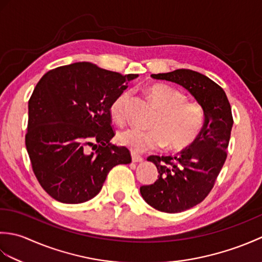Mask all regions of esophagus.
I'll return each mask as SVG.
<instances>
[{
  "mask_svg": "<svg viewBox=\"0 0 262 262\" xmlns=\"http://www.w3.org/2000/svg\"><path fill=\"white\" fill-rule=\"evenodd\" d=\"M143 160L144 159L141 157V155H138L136 153H132V161H133V162H135V163L143 162Z\"/></svg>",
  "mask_w": 262,
  "mask_h": 262,
  "instance_id": "34e87169",
  "label": "esophagus"
}]
</instances>
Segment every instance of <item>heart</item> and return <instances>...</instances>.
<instances>
[{"label":"heart","mask_w":262,"mask_h":262,"mask_svg":"<svg viewBox=\"0 0 262 262\" xmlns=\"http://www.w3.org/2000/svg\"><path fill=\"white\" fill-rule=\"evenodd\" d=\"M149 97L161 110L153 129L130 127L120 132L117 141L134 153H143L165 146L170 151L186 148L198 137L204 125V111L196 103L186 102V97L176 89L154 84L147 89ZM130 92L122 91L110 104V115L117 124L127 119Z\"/></svg>","instance_id":"b5f03b06"}]
</instances>
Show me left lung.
<instances>
[{"label":"left lung","mask_w":262,"mask_h":262,"mask_svg":"<svg viewBox=\"0 0 262 262\" xmlns=\"http://www.w3.org/2000/svg\"><path fill=\"white\" fill-rule=\"evenodd\" d=\"M151 76L185 88L205 116L202 130L190 146L174 157L147 159L157 166L159 179L140 189L153 208L180 213L203 202L223 168L233 126L232 110L223 89L198 72L181 69Z\"/></svg>","instance_id":"8db88e82"}]
</instances>
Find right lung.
<instances>
[{
    "label": "right lung",
    "instance_id": "1",
    "mask_svg": "<svg viewBox=\"0 0 262 262\" xmlns=\"http://www.w3.org/2000/svg\"><path fill=\"white\" fill-rule=\"evenodd\" d=\"M137 76L80 62L49 71L37 83L26 147L39 183L57 202H88L115 165L132 162L126 147L110 146L109 108Z\"/></svg>",
    "mask_w": 262,
    "mask_h": 262
}]
</instances>
